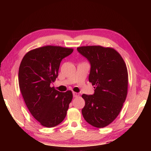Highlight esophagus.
<instances>
[{
    "mask_svg": "<svg viewBox=\"0 0 151 151\" xmlns=\"http://www.w3.org/2000/svg\"><path fill=\"white\" fill-rule=\"evenodd\" d=\"M73 95L74 97H77L80 95L78 93H76V92H73Z\"/></svg>",
    "mask_w": 151,
    "mask_h": 151,
    "instance_id": "34e87169",
    "label": "esophagus"
}]
</instances>
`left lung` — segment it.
Returning a JSON list of instances; mask_svg holds the SVG:
<instances>
[{
    "label": "left lung",
    "instance_id": "1",
    "mask_svg": "<svg viewBox=\"0 0 151 151\" xmlns=\"http://www.w3.org/2000/svg\"><path fill=\"white\" fill-rule=\"evenodd\" d=\"M90 63L89 82L95 86L93 95L83 94L82 114L93 127L103 128L119 114L127 95L128 72L123 59L116 50L101 46L77 48Z\"/></svg>",
    "mask_w": 151,
    "mask_h": 151
}]
</instances>
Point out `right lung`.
I'll return each mask as SVG.
<instances>
[{"label":"right lung","instance_id":"1","mask_svg":"<svg viewBox=\"0 0 151 151\" xmlns=\"http://www.w3.org/2000/svg\"><path fill=\"white\" fill-rule=\"evenodd\" d=\"M73 49L45 46L29 51L19 69V88L32 116L45 127H54L65 119L72 101L71 91L56 90L50 84L58 76L62 60Z\"/></svg>","mask_w":151,"mask_h":151}]
</instances>
